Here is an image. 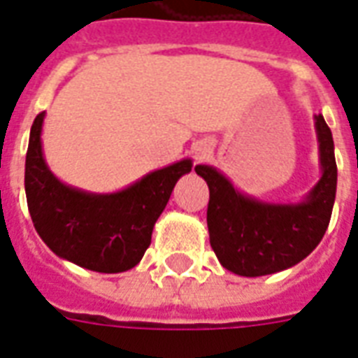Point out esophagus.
Segmentation results:
<instances>
[{
	"label": "esophagus",
	"instance_id": "esophagus-1",
	"mask_svg": "<svg viewBox=\"0 0 358 358\" xmlns=\"http://www.w3.org/2000/svg\"><path fill=\"white\" fill-rule=\"evenodd\" d=\"M199 157H205V153H203V152H199Z\"/></svg>",
	"mask_w": 358,
	"mask_h": 358
}]
</instances>
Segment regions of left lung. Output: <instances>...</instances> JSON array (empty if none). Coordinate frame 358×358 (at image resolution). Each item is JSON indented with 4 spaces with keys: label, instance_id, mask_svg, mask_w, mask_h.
Returning a JSON list of instances; mask_svg holds the SVG:
<instances>
[{
    "label": "left lung",
    "instance_id": "left-lung-1",
    "mask_svg": "<svg viewBox=\"0 0 358 358\" xmlns=\"http://www.w3.org/2000/svg\"><path fill=\"white\" fill-rule=\"evenodd\" d=\"M322 176L298 205L260 203L239 193L216 169L197 165L210 192L206 224L222 266L243 277L271 275L296 266L327 233L338 184L334 140L322 115L315 117Z\"/></svg>",
    "mask_w": 358,
    "mask_h": 358
}]
</instances>
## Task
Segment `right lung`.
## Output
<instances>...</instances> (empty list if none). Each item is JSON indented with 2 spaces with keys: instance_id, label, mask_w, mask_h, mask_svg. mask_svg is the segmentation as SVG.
<instances>
[{
  "instance_id": "1",
  "label": "right lung",
  "mask_w": 358,
  "mask_h": 358,
  "mask_svg": "<svg viewBox=\"0 0 358 358\" xmlns=\"http://www.w3.org/2000/svg\"><path fill=\"white\" fill-rule=\"evenodd\" d=\"M34 119L26 153L24 187L31 222L52 252L98 273H121L142 260L155 222L180 176L192 171L184 159L148 174L123 192L94 195L66 186L45 165L41 125Z\"/></svg>"
}]
</instances>
